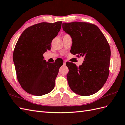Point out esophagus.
Here are the masks:
<instances>
[{
    "label": "esophagus",
    "instance_id": "34e87169",
    "mask_svg": "<svg viewBox=\"0 0 125 125\" xmlns=\"http://www.w3.org/2000/svg\"><path fill=\"white\" fill-rule=\"evenodd\" d=\"M66 60H64V61L63 64H64V65H65V64H66Z\"/></svg>",
    "mask_w": 125,
    "mask_h": 125
}]
</instances>
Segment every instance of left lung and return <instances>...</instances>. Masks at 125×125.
<instances>
[{
	"label": "left lung",
	"mask_w": 125,
	"mask_h": 125,
	"mask_svg": "<svg viewBox=\"0 0 125 125\" xmlns=\"http://www.w3.org/2000/svg\"><path fill=\"white\" fill-rule=\"evenodd\" d=\"M64 31L72 37L70 52L84 57L79 67L66 62L70 88L81 96L96 93L106 83L109 75L111 56L110 45L96 25L88 22L63 23Z\"/></svg>",
	"instance_id": "8db88e82"
}]
</instances>
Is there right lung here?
<instances>
[{
    "label": "right lung",
    "mask_w": 125,
    "mask_h": 125,
    "mask_svg": "<svg viewBox=\"0 0 125 125\" xmlns=\"http://www.w3.org/2000/svg\"><path fill=\"white\" fill-rule=\"evenodd\" d=\"M61 21L42 22L31 25L23 32L13 52L17 80L28 93L42 96L55 87L59 70L63 63H48L43 54L51 49L52 40L61 28Z\"/></svg>",
    "instance_id": "right-lung-1"
}]
</instances>
